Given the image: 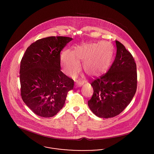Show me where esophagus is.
<instances>
[{
  "label": "esophagus",
  "instance_id": "obj_1",
  "mask_svg": "<svg viewBox=\"0 0 154 154\" xmlns=\"http://www.w3.org/2000/svg\"><path fill=\"white\" fill-rule=\"evenodd\" d=\"M83 85H84V82H78V84H76V85H77L78 87H82Z\"/></svg>",
  "mask_w": 154,
  "mask_h": 154
}]
</instances>
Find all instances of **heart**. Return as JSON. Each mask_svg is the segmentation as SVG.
<instances>
[{"label": "heart", "instance_id": "b5f03b06", "mask_svg": "<svg viewBox=\"0 0 154 154\" xmlns=\"http://www.w3.org/2000/svg\"><path fill=\"white\" fill-rule=\"evenodd\" d=\"M112 57L111 44L102 41L78 45L73 51L67 50L62 54L61 63L64 72L69 76H74L79 71V61L82 62L83 69L87 74L98 76L108 69Z\"/></svg>", "mask_w": 154, "mask_h": 154}]
</instances>
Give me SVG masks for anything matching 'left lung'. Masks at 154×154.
<instances>
[{
    "instance_id": "left-lung-1",
    "label": "left lung",
    "mask_w": 154,
    "mask_h": 154,
    "mask_svg": "<svg viewBox=\"0 0 154 154\" xmlns=\"http://www.w3.org/2000/svg\"><path fill=\"white\" fill-rule=\"evenodd\" d=\"M117 53L109 71L91 83L94 89L88 105L101 118L115 117L131 102L137 88L136 65L131 53L118 41Z\"/></svg>"
}]
</instances>
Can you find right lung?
I'll return each mask as SVG.
<instances>
[{
	"mask_svg": "<svg viewBox=\"0 0 154 154\" xmlns=\"http://www.w3.org/2000/svg\"><path fill=\"white\" fill-rule=\"evenodd\" d=\"M73 40L68 37H49L31 44L20 65L22 100L32 111L43 117H51L65 103L74 81L61 70L60 51Z\"/></svg>",
	"mask_w": 154,
	"mask_h": 154,
	"instance_id": "add662e5",
	"label": "right lung"
}]
</instances>
